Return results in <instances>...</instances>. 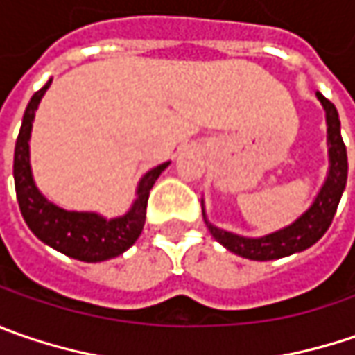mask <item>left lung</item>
I'll list each match as a JSON object with an SVG mask.
<instances>
[{"label": "left lung", "instance_id": "left-lung-1", "mask_svg": "<svg viewBox=\"0 0 355 355\" xmlns=\"http://www.w3.org/2000/svg\"><path fill=\"white\" fill-rule=\"evenodd\" d=\"M316 95L326 109V121H328L330 173L326 178V184L322 187L314 205L308 208L296 223L286 226L278 232H272L268 236H262V239L236 236L232 232H226V230L212 226L205 216V223H207L210 234L230 252L250 258V260H274V258H282V256L306 250L308 246L316 244L330 228L342 193L346 189L347 155L346 145L342 141V132H340V116H338L336 107L322 93H316Z\"/></svg>", "mask_w": 355, "mask_h": 355}]
</instances>
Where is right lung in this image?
Listing matches in <instances>:
<instances>
[{
	"label": "right lung",
	"mask_w": 355,
	"mask_h": 355,
	"mask_svg": "<svg viewBox=\"0 0 355 355\" xmlns=\"http://www.w3.org/2000/svg\"><path fill=\"white\" fill-rule=\"evenodd\" d=\"M49 85L51 81H47V85L41 87L31 97L25 109L17 141H15L13 178H15V194H17L19 210L24 214L27 226L31 228V232L55 250L71 258L83 260V262H103V260L115 258L123 254L127 248H131L135 240L143 232L145 218H147L148 193L159 175L168 166V162L155 166L141 178L139 191H137L139 196L131 210L121 218L105 220L93 212H69V210L51 205L37 191L31 177V166H29L31 123H33L39 101Z\"/></svg>",
	"instance_id": "1"
}]
</instances>
